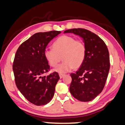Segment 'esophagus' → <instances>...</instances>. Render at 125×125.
Wrapping results in <instances>:
<instances>
[{"mask_svg": "<svg viewBox=\"0 0 125 125\" xmlns=\"http://www.w3.org/2000/svg\"><path fill=\"white\" fill-rule=\"evenodd\" d=\"M64 75L65 74H62V73H60L59 74V76H60V79H62L63 77L64 76Z\"/></svg>", "mask_w": 125, "mask_h": 125, "instance_id": "34e87169", "label": "esophagus"}]
</instances>
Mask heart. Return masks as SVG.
Instances as JSON below:
<instances>
[{
  "instance_id": "obj_1",
  "label": "heart",
  "mask_w": 125,
  "mask_h": 125,
  "mask_svg": "<svg viewBox=\"0 0 125 125\" xmlns=\"http://www.w3.org/2000/svg\"><path fill=\"white\" fill-rule=\"evenodd\" d=\"M52 48L45 50V57L50 65L56 67L62 57L64 62L54 69L61 73L69 72L73 68L80 67L86 56V48L83 42L68 35L58 38L53 43Z\"/></svg>"
}]
</instances>
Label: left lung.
<instances>
[{"instance_id":"left-lung-1","label":"left lung","mask_w":125,"mask_h":125,"mask_svg":"<svg viewBox=\"0 0 125 125\" xmlns=\"http://www.w3.org/2000/svg\"><path fill=\"white\" fill-rule=\"evenodd\" d=\"M64 33H73L83 39L86 48L83 63L72 77L69 91L81 102L95 99L104 88L110 70V57L104 42L95 33L84 29H72Z\"/></svg>"}]
</instances>
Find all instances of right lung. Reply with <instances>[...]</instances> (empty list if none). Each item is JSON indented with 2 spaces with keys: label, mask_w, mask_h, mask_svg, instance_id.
<instances>
[{
  "label": "right lung",
  "mask_w": 125,
  "mask_h": 125,
  "mask_svg": "<svg viewBox=\"0 0 125 125\" xmlns=\"http://www.w3.org/2000/svg\"><path fill=\"white\" fill-rule=\"evenodd\" d=\"M60 33L55 30L35 33L16 52L12 65L16 85L27 100L37 106L46 104L54 96L60 77L56 72L43 76L50 69L44 52L50 41Z\"/></svg>",
  "instance_id": "add662e5"
}]
</instances>
